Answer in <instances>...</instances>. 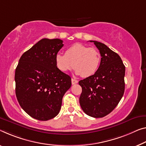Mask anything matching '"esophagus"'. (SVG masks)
Wrapping results in <instances>:
<instances>
[{
  "label": "esophagus",
  "instance_id": "esophagus-1",
  "mask_svg": "<svg viewBox=\"0 0 146 146\" xmlns=\"http://www.w3.org/2000/svg\"><path fill=\"white\" fill-rule=\"evenodd\" d=\"M78 80H75V79H72V85H74V84H78Z\"/></svg>",
  "mask_w": 146,
  "mask_h": 146
}]
</instances>
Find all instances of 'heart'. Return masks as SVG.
Wrapping results in <instances>:
<instances>
[{
  "label": "heart",
  "mask_w": 146,
  "mask_h": 146,
  "mask_svg": "<svg viewBox=\"0 0 146 146\" xmlns=\"http://www.w3.org/2000/svg\"><path fill=\"white\" fill-rule=\"evenodd\" d=\"M55 60L56 66L62 72H66L74 68L76 74L87 78L97 71L100 55L95 48L75 44L66 49L64 55H56Z\"/></svg>",
  "instance_id": "heart-1"
}]
</instances>
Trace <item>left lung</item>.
I'll return each mask as SVG.
<instances>
[{"mask_svg": "<svg viewBox=\"0 0 146 146\" xmlns=\"http://www.w3.org/2000/svg\"><path fill=\"white\" fill-rule=\"evenodd\" d=\"M94 42L101 60L95 74L80 80L81 108L91 117H103L117 106L125 91V66L117 53L104 44Z\"/></svg>", "mask_w": 146, "mask_h": 146, "instance_id": "8db88e82", "label": "left lung"}]
</instances>
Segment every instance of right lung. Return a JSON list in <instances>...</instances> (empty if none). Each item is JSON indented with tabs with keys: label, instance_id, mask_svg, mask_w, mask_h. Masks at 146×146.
Returning <instances> with one entry per match:
<instances>
[{
	"label": "right lung",
	"instance_id": "obj_1",
	"mask_svg": "<svg viewBox=\"0 0 146 146\" xmlns=\"http://www.w3.org/2000/svg\"><path fill=\"white\" fill-rule=\"evenodd\" d=\"M62 40L44 38L25 51L15 69V95L23 110L40 121L51 119L59 113L71 78L55 64V55Z\"/></svg>",
	"mask_w": 146,
	"mask_h": 146
}]
</instances>
